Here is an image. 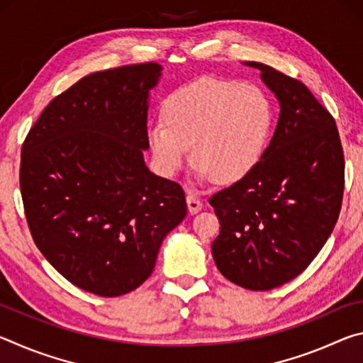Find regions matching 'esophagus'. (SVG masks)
Masks as SVG:
<instances>
[{
    "label": "esophagus",
    "instance_id": "obj_1",
    "mask_svg": "<svg viewBox=\"0 0 363 363\" xmlns=\"http://www.w3.org/2000/svg\"><path fill=\"white\" fill-rule=\"evenodd\" d=\"M187 208H189V213L190 214H195L201 210V201L199 196H195L192 194L187 195Z\"/></svg>",
    "mask_w": 363,
    "mask_h": 363
}]
</instances>
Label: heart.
I'll return each mask as SVG.
<instances>
[{
	"instance_id": "b5f03b06",
	"label": "heart",
	"mask_w": 363,
	"mask_h": 363,
	"mask_svg": "<svg viewBox=\"0 0 363 363\" xmlns=\"http://www.w3.org/2000/svg\"><path fill=\"white\" fill-rule=\"evenodd\" d=\"M163 121L152 123L147 140L158 173L171 177L192 149L196 174L219 184L247 177L264 157L274 107L257 86L201 78L176 89L162 106Z\"/></svg>"
}]
</instances>
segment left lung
Instances as JSON below:
<instances>
[{"label":"left lung","mask_w":363,"mask_h":363,"mask_svg":"<svg viewBox=\"0 0 363 363\" xmlns=\"http://www.w3.org/2000/svg\"><path fill=\"white\" fill-rule=\"evenodd\" d=\"M245 65L261 72L280 115L259 164L210 199L220 224L211 250L227 280L266 291L298 277L333 232L344 155L335 118L304 83L259 62Z\"/></svg>","instance_id":"8db88e82"}]
</instances>
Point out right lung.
I'll return each instance as SVG.
<instances>
[{
    "label": "right lung",
    "mask_w": 363,
    "mask_h": 363,
    "mask_svg": "<svg viewBox=\"0 0 363 363\" xmlns=\"http://www.w3.org/2000/svg\"><path fill=\"white\" fill-rule=\"evenodd\" d=\"M162 70L147 62L86 75L49 102L22 145L21 194L36 247L97 296L143 285L187 214L179 184L144 162L149 94Z\"/></svg>",
    "instance_id": "obj_1"
}]
</instances>
